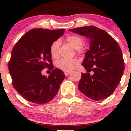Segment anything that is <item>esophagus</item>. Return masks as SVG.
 <instances>
[{
    "label": "esophagus",
    "mask_w": 131,
    "mask_h": 131,
    "mask_svg": "<svg viewBox=\"0 0 131 131\" xmlns=\"http://www.w3.org/2000/svg\"><path fill=\"white\" fill-rule=\"evenodd\" d=\"M71 73V71H68V72H64V74H65V76H69V75H70Z\"/></svg>",
    "instance_id": "34e87169"
}]
</instances>
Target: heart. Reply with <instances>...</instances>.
<instances>
[{
	"instance_id": "heart-1",
	"label": "heart",
	"mask_w": 131,
	"mask_h": 131,
	"mask_svg": "<svg viewBox=\"0 0 131 131\" xmlns=\"http://www.w3.org/2000/svg\"><path fill=\"white\" fill-rule=\"evenodd\" d=\"M67 40L70 43L71 46L74 49L78 50L82 47L83 45V40L80 37L78 36L71 35L68 36L67 37ZM60 46V41L58 40H55L51 44L50 48V54L52 57L57 58L58 55V47ZM78 63V61L76 59H63L60 60L57 62V67L60 70L65 72L70 71L74 68L75 66Z\"/></svg>"
}]
</instances>
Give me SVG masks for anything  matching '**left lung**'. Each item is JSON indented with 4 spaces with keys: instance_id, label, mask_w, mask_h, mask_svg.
I'll return each mask as SVG.
<instances>
[{
    "instance_id": "obj_1",
    "label": "left lung",
    "mask_w": 131,
    "mask_h": 131,
    "mask_svg": "<svg viewBox=\"0 0 131 131\" xmlns=\"http://www.w3.org/2000/svg\"><path fill=\"white\" fill-rule=\"evenodd\" d=\"M69 31L90 39L89 49L82 65L88 73H82L78 89L88 98L101 100L116 89L124 70L123 53L117 42L110 35L94 26L76 28ZM94 72L91 76L89 72Z\"/></svg>"
}]
</instances>
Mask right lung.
Here are the masks:
<instances>
[{
	"instance_id": "right-lung-1",
	"label": "right lung",
	"mask_w": 131,
	"mask_h": 131,
	"mask_svg": "<svg viewBox=\"0 0 131 131\" xmlns=\"http://www.w3.org/2000/svg\"><path fill=\"white\" fill-rule=\"evenodd\" d=\"M64 29H32L24 34L13 47L8 63L13 88L24 99L36 104L48 103L55 97L65 78L55 68L49 76L45 68H53L50 46L64 34Z\"/></svg>"
}]
</instances>
